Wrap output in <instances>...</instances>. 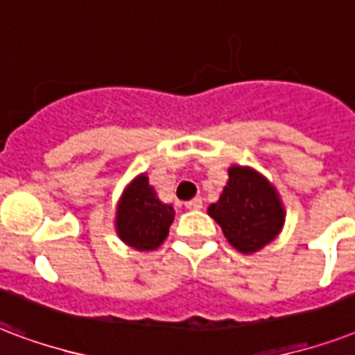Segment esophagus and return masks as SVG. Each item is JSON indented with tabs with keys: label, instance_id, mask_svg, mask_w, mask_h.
<instances>
[{
	"label": "esophagus",
	"instance_id": "1",
	"mask_svg": "<svg viewBox=\"0 0 355 355\" xmlns=\"http://www.w3.org/2000/svg\"><path fill=\"white\" fill-rule=\"evenodd\" d=\"M186 208H189V210H201L202 199H201V197H193L191 201L186 202Z\"/></svg>",
	"mask_w": 355,
	"mask_h": 355
}]
</instances>
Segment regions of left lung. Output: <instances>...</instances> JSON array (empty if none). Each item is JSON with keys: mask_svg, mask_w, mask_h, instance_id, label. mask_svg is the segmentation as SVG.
Here are the masks:
<instances>
[{"mask_svg": "<svg viewBox=\"0 0 355 355\" xmlns=\"http://www.w3.org/2000/svg\"><path fill=\"white\" fill-rule=\"evenodd\" d=\"M231 245L253 253L279 234L285 210L274 186L250 167L232 166L218 202L208 207Z\"/></svg>", "mask_w": 355, "mask_h": 355, "instance_id": "left-lung-1", "label": "left lung"}]
</instances>
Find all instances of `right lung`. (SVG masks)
Instances as JSON below:
<instances>
[{"instance_id":"1","label":"right lung","mask_w":355,"mask_h":355,"mask_svg":"<svg viewBox=\"0 0 355 355\" xmlns=\"http://www.w3.org/2000/svg\"><path fill=\"white\" fill-rule=\"evenodd\" d=\"M175 218L171 205L158 201L145 175L124 191L117 210V232L123 242L139 251H153L164 242Z\"/></svg>"}]
</instances>
